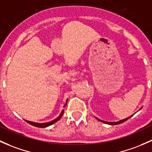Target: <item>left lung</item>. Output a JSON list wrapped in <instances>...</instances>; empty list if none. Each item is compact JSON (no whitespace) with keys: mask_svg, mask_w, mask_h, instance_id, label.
Here are the masks:
<instances>
[{"mask_svg":"<svg viewBox=\"0 0 152 152\" xmlns=\"http://www.w3.org/2000/svg\"><path fill=\"white\" fill-rule=\"evenodd\" d=\"M130 116V117H127V118H126V119H122V120H120V121H119V122H105V121H103V120H101V119H99L98 118H96V119H97V120L98 121H100V122H103V123H105V124H111V125H116V124H122V123H123L124 122H125V121H127V119H129V118H130L131 116Z\"/></svg>","mask_w":152,"mask_h":152,"instance_id":"8db88e82","label":"left lung"}]
</instances>
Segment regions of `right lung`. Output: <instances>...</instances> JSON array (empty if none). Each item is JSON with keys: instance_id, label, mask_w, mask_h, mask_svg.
Returning <instances> with one entry per match:
<instances>
[{"instance_id": "add662e5", "label": "right lung", "mask_w": 152, "mask_h": 152, "mask_svg": "<svg viewBox=\"0 0 152 152\" xmlns=\"http://www.w3.org/2000/svg\"><path fill=\"white\" fill-rule=\"evenodd\" d=\"M67 102H68V100H66V103H65V105H64V107H65V105H66ZM63 113H64V110H63V111H62L61 114H60V116H59L58 117H57L55 119H54V120L51 121V122H46V123H37V122H30V121H27V120H26V122H28V123H29V124H31V125L35 126V127H48V126L52 125V124H54V123H55L56 122H57V121H58L59 119H60V118L62 117V116H63Z\"/></svg>"}]
</instances>
